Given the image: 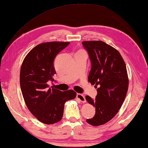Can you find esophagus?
<instances>
[{
  "mask_svg": "<svg viewBox=\"0 0 148 148\" xmlns=\"http://www.w3.org/2000/svg\"><path fill=\"white\" fill-rule=\"evenodd\" d=\"M76 97L77 99L80 101L82 103H85L86 101V98L84 97V95L83 94H81V93H77Z\"/></svg>",
  "mask_w": 148,
  "mask_h": 148,
  "instance_id": "esophagus-1",
  "label": "esophagus"
}]
</instances>
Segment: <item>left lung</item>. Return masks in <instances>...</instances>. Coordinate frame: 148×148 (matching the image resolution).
<instances>
[{"label": "left lung", "instance_id": "left-lung-1", "mask_svg": "<svg viewBox=\"0 0 148 148\" xmlns=\"http://www.w3.org/2000/svg\"><path fill=\"white\" fill-rule=\"evenodd\" d=\"M88 53L91 70L88 81L95 85V99L86 95L89 103L95 107L93 118L87 123L99 126L116 115L125 100L128 87V79L125 61L115 49L101 41L82 42Z\"/></svg>", "mask_w": 148, "mask_h": 148}]
</instances>
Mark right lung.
I'll return each mask as SVG.
<instances>
[{"label": "right lung", "instance_id": "obj_1", "mask_svg": "<svg viewBox=\"0 0 148 148\" xmlns=\"http://www.w3.org/2000/svg\"><path fill=\"white\" fill-rule=\"evenodd\" d=\"M69 42H49L32 49L23 60L20 82L22 95L28 109L38 120L52 125L61 120L66 101L76 97L73 90L61 91L49 87L55 82L54 60Z\"/></svg>", "mask_w": 148, "mask_h": 148}]
</instances>
